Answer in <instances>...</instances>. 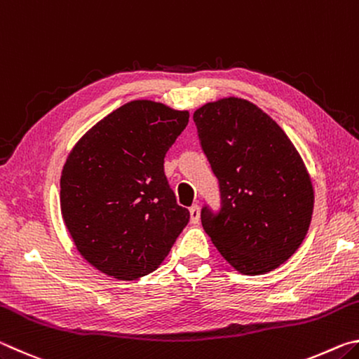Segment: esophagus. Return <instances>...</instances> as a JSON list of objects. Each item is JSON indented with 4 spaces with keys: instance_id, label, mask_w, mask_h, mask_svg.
<instances>
[{
    "instance_id": "34e87169",
    "label": "esophagus",
    "mask_w": 359,
    "mask_h": 359,
    "mask_svg": "<svg viewBox=\"0 0 359 359\" xmlns=\"http://www.w3.org/2000/svg\"><path fill=\"white\" fill-rule=\"evenodd\" d=\"M199 217H201V209H199L198 204H194L190 208V220L193 224H196L199 222Z\"/></svg>"
}]
</instances>
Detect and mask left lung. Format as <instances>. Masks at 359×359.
Returning a JSON list of instances; mask_svg holds the SVG:
<instances>
[{
	"instance_id": "8db88e82",
	"label": "left lung",
	"mask_w": 359,
	"mask_h": 359,
	"mask_svg": "<svg viewBox=\"0 0 359 359\" xmlns=\"http://www.w3.org/2000/svg\"><path fill=\"white\" fill-rule=\"evenodd\" d=\"M193 120L222 198L218 212L203 208L204 231L241 274L276 269L299 248L312 220L313 187L301 155L247 100L208 102Z\"/></svg>"
}]
</instances>
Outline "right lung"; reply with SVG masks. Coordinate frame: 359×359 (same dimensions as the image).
<instances>
[{
  "label": "right lung",
  "instance_id": "add662e5",
  "mask_svg": "<svg viewBox=\"0 0 359 359\" xmlns=\"http://www.w3.org/2000/svg\"><path fill=\"white\" fill-rule=\"evenodd\" d=\"M188 111L126 102L85 133L60 180V205L79 253L118 280L154 272L190 212L175 201L165 156L188 125Z\"/></svg>",
  "mask_w": 359,
  "mask_h": 359
}]
</instances>
